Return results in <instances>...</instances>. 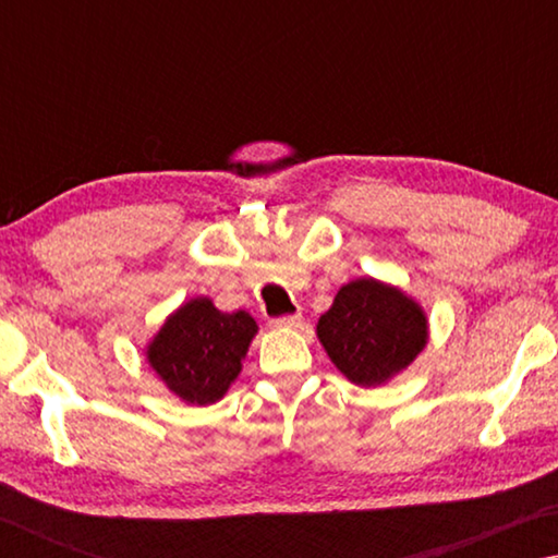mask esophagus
<instances>
[{"label":"esophagus","mask_w":558,"mask_h":558,"mask_svg":"<svg viewBox=\"0 0 558 558\" xmlns=\"http://www.w3.org/2000/svg\"><path fill=\"white\" fill-rule=\"evenodd\" d=\"M302 323V315H280V317H270V327H298Z\"/></svg>","instance_id":"34e87169"}]
</instances>
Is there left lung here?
Wrapping results in <instances>:
<instances>
[{"label": "left lung", "mask_w": 558, "mask_h": 558, "mask_svg": "<svg viewBox=\"0 0 558 558\" xmlns=\"http://www.w3.org/2000/svg\"><path fill=\"white\" fill-rule=\"evenodd\" d=\"M423 310L401 290L372 278L352 280L319 317L317 337L349 381L376 386L409 366L426 347Z\"/></svg>", "instance_id": "8db88e82"}]
</instances>
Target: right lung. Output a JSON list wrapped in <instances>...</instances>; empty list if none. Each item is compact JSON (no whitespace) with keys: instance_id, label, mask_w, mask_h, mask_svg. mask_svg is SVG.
I'll return each instance as SVG.
<instances>
[{"instance_id":"right-lung-1","label":"right lung","mask_w":558,"mask_h":558,"mask_svg":"<svg viewBox=\"0 0 558 558\" xmlns=\"http://www.w3.org/2000/svg\"><path fill=\"white\" fill-rule=\"evenodd\" d=\"M248 313H219L196 298L167 319L147 349V359L169 391L186 403L219 401L241 372V359L256 335Z\"/></svg>"}]
</instances>
